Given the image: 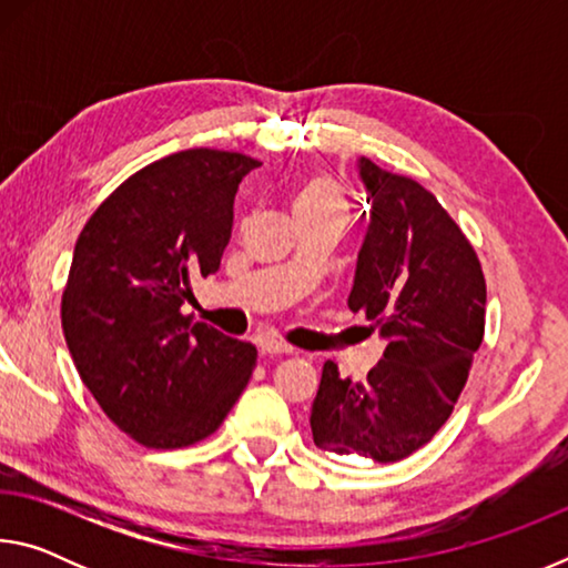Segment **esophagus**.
Segmentation results:
<instances>
[{"label": "esophagus", "instance_id": "34e87169", "mask_svg": "<svg viewBox=\"0 0 568 568\" xmlns=\"http://www.w3.org/2000/svg\"><path fill=\"white\" fill-rule=\"evenodd\" d=\"M261 351L267 353V355H293L295 353L293 345H287L283 341H277V338H263Z\"/></svg>", "mask_w": 568, "mask_h": 568}]
</instances>
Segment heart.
I'll use <instances>...</instances> for the list:
<instances>
[{
	"instance_id": "b5f03b06",
	"label": "heart",
	"mask_w": 568,
	"mask_h": 568,
	"mask_svg": "<svg viewBox=\"0 0 568 568\" xmlns=\"http://www.w3.org/2000/svg\"><path fill=\"white\" fill-rule=\"evenodd\" d=\"M293 210L297 217L325 213L343 215L345 192L331 175H325V172H313V175H307L301 185H297L293 195Z\"/></svg>"
}]
</instances>
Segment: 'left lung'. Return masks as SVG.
<instances>
[{
    "instance_id": "obj_1",
    "label": "left lung",
    "mask_w": 568,
    "mask_h": 568,
    "mask_svg": "<svg viewBox=\"0 0 568 568\" xmlns=\"http://www.w3.org/2000/svg\"><path fill=\"white\" fill-rule=\"evenodd\" d=\"M371 225L348 297L388 341L368 378L325 361L311 410L315 446L396 464L454 413L486 328V277L434 192L361 158Z\"/></svg>"
}]
</instances>
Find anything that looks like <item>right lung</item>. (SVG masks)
<instances>
[{"label": "right lung", "mask_w": 568, "mask_h": 568, "mask_svg": "<svg viewBox=\"0 0 568 568\" xmlns=\"http://www.w3.org/2000/svg\"><path fill=\"white\" fill-rule=\"evenodd\" d=\"M261 162L213 148L150 162L114 187L77 237L62 331L80 378L114 426L145 448L220 428L257 351L182 313L233 230L240 180Z\"/></svg>", "instance_id": "obj_1"}]
</instances>
